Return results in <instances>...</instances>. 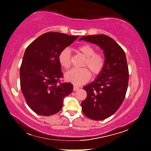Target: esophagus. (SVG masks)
Wrapping results in <instances>:
<instances>
[{"mask_svg": "<svg viewBox=\"0 0 151 151\" xmlns=\"http://www.w3.org/2000/svg\"><path fill=\"white\" fill-rule=\"evenodd\" d=\"M78 89H79V87H78V86H74V87H73V91H77Z\"/></svg>", "mask_w": 151, "mask_h": 151, "instance_id": "1", "label": "esophagus"}]
</instances>
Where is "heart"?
Here are the masks:
<instances>
[{
    "instance_id": "1",
    "label": "heart",
    "mask_w": 151,
    "mask_h": 151,
    "mask_svg": "<svg viewBox=\"0 0 151 151\" xmlns=\"http://www.w3.org/2000/svg\"><path fill=\"white\" fill-rule=\"evenodd\" d=\"M78 50L86 57L83 66H88L94 75L100 74L104 66V60L101 54L95 53V50L89 45H83L78 48ZM70 52L68 48L63 49L58 55V61L61 66L68 69L70 65ZM91 73L87 68H74L67 72L65 78L67 81L76 86L87 82L91 78Z\"/></svg>"
}]
</instances>
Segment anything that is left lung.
<instances>
[{"mask_svg":"<svg viewBox=\"0 0 151 151\" xmlns=\"http://www.w3.org/2000/svg\"><path fill=\"white\" fill-rule=\"evenodd\" d=\"M84 40L97 45L103 50L104 66L97 78L84 86L87 97L81 103L86 117L93 120H104L115 113L125 97L129 83V68L125 52L106 35L82 36Z\"/></svg>","mask_w":151,"mask_h":151,"instance_id":"8db88e82","label":"left lung"}]
</instances>
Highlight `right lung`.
Returning a JSON list of instances; mask_svg holds the SVG:
<instances>
[{
    "mask_svg": "<svg viewBox=\"0 0 151 151\" xmlns=\"http://www.w3.org/2000/svg\"><path fill=\"white\" fill-rule=\"evenodd\" d=\"M78 36L47 32L30 43L25 50L20 68L21 89L35 113L49 116L58 113L63 99L72 92L70 82H59L63 76L58 55Z\"/></svg>",
    "mask_w": 151,
    "mask_h": 151,
    "instance_id": "add662e5",
    "label": "right lung"
}]
</instances>
